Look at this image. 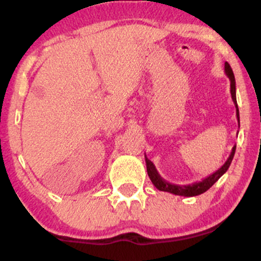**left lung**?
<instances>
[{"label":"left lung","mask_w":261,"mask_h":261,"mask_svg":"<svg viewBox=\"0 0 261 261\" xmlns=\"http://www.w3.org/2000/svg\"><path fill=\"white\" fill-rule=\"evenodd\" d=\"M224 72H226L227 77H228L230 81V95H232V100L236 106L237 120H238V124H239V110H238V106H237V98H236V80H234V74H233V71L232 68H230L228 62L224 64ZM234 152H236V146H233L229 157L227 158V161L224 162V164L220 169H217L215 173H212V174H210L208 176H206V178H203L201 181H196V182H193V184H188V185H176L164 180V179L160 175L158 170L155 169L154 164L152 163L146 155H145V160H146V167H147V174L149 176V179H151L152 184H153L158 190L167 191V193L174 194V195L190 197V196L200 195V194H203L205 191H207L208 189L211 188L212 185H214L215 182H216L218 179H220L221 176L227 172V169L229 168L230 163H232L233 157H234Z\"/></svg>","instance_id":"1"}]
</instances>
